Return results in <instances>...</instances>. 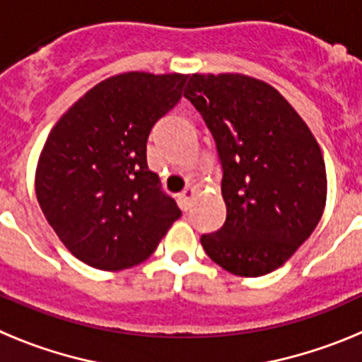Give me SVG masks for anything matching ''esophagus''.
<instances>
[{
  "label": "esophagus",
  "mask_w": 362,
  "mask_h": 362,
  "mask_svg": "<svg viewBox=\"0 0 362 362\" xmlns=\"http://www.w3.org/2000/svg\"><path fill=\"white\" fill-rule=\"evenodd\" d=\"M192 197H194V188L187 187L181 194H179V203H181V209L188 210L192 204Z\"/></svg>",
  "instance_id": "obj_1"
}]
</instances>
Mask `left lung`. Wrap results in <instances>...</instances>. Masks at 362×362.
I'll return each mask as SVG.
<instances>
[{
    "label": "left lung",
    "mask_w": 362,
    "mask_h": 362,
    "mask_svg": "<svg viewBox=\"0 0 362 362\" xmlns=\"http://www.w3.org/2000/svg\"><path fill=\"white\" fill-rule=\"evenodd\" d=\"M185 98L216 141L225 225L201 235L214 263L259 277L296 254L317 226L326 168L317 141L292 105L241 74H194Z\"/></svg>",
    "instance_id": "left-lung-1"
}]
</instances>
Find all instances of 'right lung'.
Segmentation results:
<instances>
[{
	"instance_id": "1",
	"label": "right lung",
	"mask_w": 362,
	"mask_h": 362,
	"mask_svg": "<svg viewBox=\"0 0 362 362\" xmlns=\"http://www.w3.org/2000/svg\"><path fill=\"white\" fill-rule=\"evenodd\" d=\"M187 76L127 72L65 112L47 137L36 196L57 238L83 263L124 270L153 254L181 217L146 165L153 124L181 99Z\"/></svg>"
}]
</instances>
